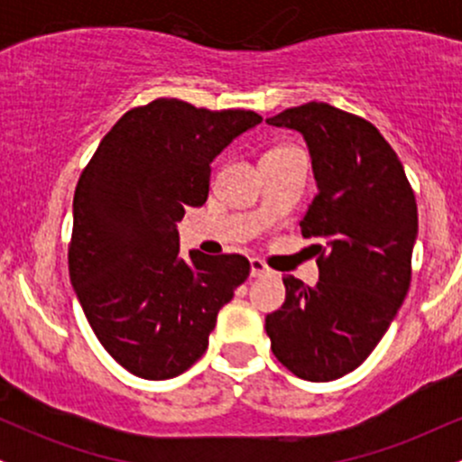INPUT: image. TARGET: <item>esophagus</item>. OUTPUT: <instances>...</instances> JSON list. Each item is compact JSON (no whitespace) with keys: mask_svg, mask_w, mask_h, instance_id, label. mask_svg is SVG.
<instances>
[{"mask_svg":"<svg viewBox=\"0 0 462 462\" xmlns=\"http://www.w3.org/2000/svg\"><path fill=\"white\" fill-rule=\"evenodd\" d=\"M267 273V264H264L261 258H249V275H252V278H263V275Z\"/></svg>","mask_w":462,"mask_h":462,"instance_id":"1","label":"esophagus"}]
</instances>
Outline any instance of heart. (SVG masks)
Masks as SVG:
<instances>
[{
	"label": "heart",
	"instance_id": "obj_1",
	"mask_svg": "<svg viewBox=\"0 0 462 462\" xmlns=\"http://www.w3.org/2000/svg\"><path fill=\"white\" fill-rule=\"evenodd\" d=\"M284 150H291V147H272V150H267L264 153H273V152H284Z\"/></svg>",
	"mask_w": 462,
	"mask_h": 462
}]
</instances>
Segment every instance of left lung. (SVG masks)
<instances>
[{
	"label": "left lung",
	"instance_id": "1",
	"mask_svg": "<svg viewBox=\"0 0 462 462\" xmlns=\"http://www.w3.org/2000/svg\"><path fill=\"white\" fill-rule=\"evenodd\" d=\"M267 124L298 130L309 145L319 193L300 226L317 241L319 282L282 278L286 300L264 330L291 374L330 383L365 363L406 298L415 193L393 147L363 116L310 102Z\"/></svg>",
	"mask_w": 462,
	"mask_h": 462
}]
</instances>
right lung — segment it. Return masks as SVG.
Returning <instances> with one entry per match:
<instances>
[{
    "mask_svg": "<svg viewBox=\"0 0 462 462\" xmlns=\"http://www.w3.org/2000/svg\"><path fill=\"white\" fill-rule=\"evenodd\" d=\"M261 121L153 99L116 121L78 180L69 278L95 337L139 378L187 371L247 280L241 254L180 256L176 224L208 199L215 156Z\"/></svg>",
    "mask_w": 462,
    "mask_h": 462,
    "instance_id": "right-lung-1",
    "label": "right lung"
}]
</instances>
